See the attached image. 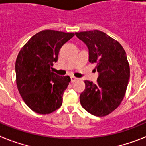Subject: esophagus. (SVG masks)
<instances>
[{
	"label": "esophagus",
	"instance_id": "1",
	"mask_svg": "<svg viewBox=\"0 0 146 146\" xmlns=\"http://www.w3.org/2000/svg\"><path fill=\"white\" fill-rule=\"evenodd\" d=\"M77 80H78V79H77L76 77L71 76V82H74L77 81Z\"/></svg>",
	"mask_w": 146,
	"mask_h": 146
}]
</instances>
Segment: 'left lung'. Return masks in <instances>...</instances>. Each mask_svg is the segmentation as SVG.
I'll return each mask as SVG.
<instances>
[{
  "label": "left lung",
  "mask_w": 146,
  "mask_h": 146,
  "mask_svg": "<svg viewBox=\"0 0 146 146\" xmlns=\"http://www.w3.org/2000/svg\"><path fill=\"white\" fill-rule=\"evenodd\" d=\"M76 36L87 45L89 62L95 63L99 73L97 83L85 80L80 94L82 106L93 115L103 117L120 105L130 79L126 52L119 42L98 30L76 32Z\"/></svg>",
  "instance_id": "left-lung-1"
}]
</instances>
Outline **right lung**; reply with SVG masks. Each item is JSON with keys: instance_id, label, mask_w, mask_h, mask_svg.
<instances>
[{"instance_id": "right-lung-1", "label": "right lung", "mask_w": 146, "mask_h": 146, "mask_svg": "<svg viewBox=\"0 0 146 146\" xmlns=\"http://www.w3.org/2000/svg\"><path fill=\"white\" fill-rule=\"evenodd\" d=\"M74 35L54 30L42 31L19 51L15 61L16 85L32 111L46 115L61 107L70 77L57 75L52 70L62 46Z\"/></svg>"}]
</instances>
